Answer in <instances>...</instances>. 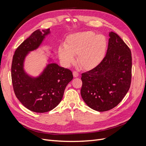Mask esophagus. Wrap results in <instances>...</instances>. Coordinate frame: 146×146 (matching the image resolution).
Wrapping results in <instances>:
<instances>
[{
    "mask_svg": "<svg viewBox=\"0 0 146 146\" xmlns=\"http://www.w3.org/2000/svg\"><path fill=\"white\" fill-rule=\"evenodd\" d=\"M72 74H73V76L74 77H77L79 76V74L77 71H73Z\"/></svg>",
    "mask_w": 146,
    "mask_h": 146,
    "instance_id": "1",
    "label": "esophagus"
}]
</instances>
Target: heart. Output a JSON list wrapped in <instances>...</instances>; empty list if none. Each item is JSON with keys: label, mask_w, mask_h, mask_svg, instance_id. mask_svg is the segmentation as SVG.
<instances>
[{"label": "heart", "mask_w": 146, "mask_h": 146, "mask_svg": "<svg viewBox=\"0 0 146 146\" xmlns=\"http://www.w3.org/2000/svg\"><path fill=\"white\" fill-rule=\"evenodd\" d=\"M107 38L102 35H96L86 31L70 35L64 44V47L58 50L61 61L65 66L75 61L74 55H77V62L84 69H90L98 66L106 54Z\"/></svg>", "instance_id": "heart-1"}]
</instances>
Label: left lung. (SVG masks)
<instances>
[{
  "label": "left lung",
  "mask_w": 146,
  "mask_h": 146,
  "mask_svg": "<svg viewBox=\"0 0 146 146\" xmlns=\"http://www.w3.org/2000/svg\"><path fill=\"white\" fill-rule=\"evenodd\" d=\"M107 54L92 69L82 74L81 96L88 107L105 111L117 106L129 91L131 79V54L118 35L111 32Z\"/></svg>",
  "instance_id": "left-lung-1"
}]
</instances>
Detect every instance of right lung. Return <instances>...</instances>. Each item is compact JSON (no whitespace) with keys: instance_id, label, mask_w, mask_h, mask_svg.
Returning <instances> with one entry per match:
<instances>
[{"instance_id":"1","label":"right lung","mask_w":146,"mask_h":146,"mask_svg":"<svg viewBox=\"0 0 146 146\" xmlns=\"http://www.w3.org/2000/svg\"><path fill=\"white\" fill-rule=\"evenodd\" d=\"M49 33V29L35 31L16 48L13 57L11 80L15 95L25 107L36 113H46L55 108L73 78L69 69L56 63L48 64L37 77H30L25 72V56L36 50Z\"/></svg>"}]
</instances>
